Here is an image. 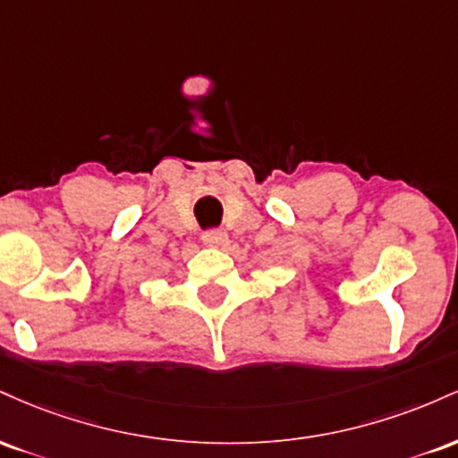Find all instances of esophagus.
Listing matches in <instances>:
<instances>
[{"instance_id":"obj_1","label":"esophagus","mask_w":458,"mask_h":458,"mask_svg":"<svg viewBox=\"0 0 458 458\" xmlns=\"http://www.w3.org/2000/svg\"><path fill=\"white\" fill-rule=\"evenodd\" d=\"M202 241L207 245L224 247L225 243H228V234H225V230H222V228H211L202 234Z\"/></svg>"}]
</instances>
